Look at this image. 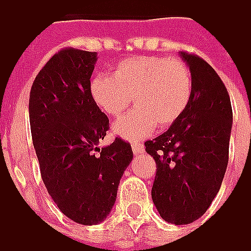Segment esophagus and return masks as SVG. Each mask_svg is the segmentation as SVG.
Instances as JSON below:
<instances>
[{
	"instance_id": "34e87169",
	"label": "esophagus",
	"mask_w": 251,
	"mask_h": 251,
	"mask_svg": "<svg viewBox=\"0 0 251 251\" xmlns=\"http://www.w3.org/2000/svg\"><path fill=\"white\" fill-rule=\"evenodd\" d=\"M131 148H132V153H134L135 156H138L139 153L144 152V146L141 145L139 142H132V144H131Z\"/></svg>"
}]
</instances>
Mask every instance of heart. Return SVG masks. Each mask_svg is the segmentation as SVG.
<instances>
[{"label":"heart","instance_id":"1","mask_svg":"<svg viewBox=\"0 0 251 251\" xmlns=\"http://www.w3.org/2000/svg\"><path fill=\"white\" fill-rule=\"evenodd\" d=\"M192 90L188 65L163 56L124 59L112 77L95 75L90 87L92 100L109 117L122 116L134 98L137 109L113 126V134L129 141L169 128L186 110Z\"/></svg>","mask_w":251,"mask_h":251}]
</instances>
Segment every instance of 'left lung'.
I'll list each match as a JSON object with an SVG mask.
<instances>
[{
  "label": "left lung",
  "instance_id": "8db88e82",
  "mask_svg": "<svg viewBox=\"0 0 251 251\" xmlns=\"http://www.w3.org/2000/svg\"><path fill=\"white\" fill-rule=\"evenodd\" d=\"M192 73L191 102L161 135L146 141L156 161L152 200L160 217L185 225L203 216L221 188L228 166L232 106L216 70L198 55L179 52Z\"/></svg>",
  "mask_w": 251,
  "mask_h": 251
}]
</instances>
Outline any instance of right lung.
<instances>
[{
    "mask_svg": "<svg viewBox=\"0 0 251 251\" xmlns=\"http://www.w3.org/2000/svg\"><path fill=\"white\" fill-rule=\"evenodd\" d=\"M97 52L66 48L35 77L28 114L44 185L72 221L97 225L109 216L123 174L132 160L128 142L99 148L109 119L91 98Z\"/></svg>",
    "mask_w": 251,
    "mask_h": 251,
    "instance_id": "1",
    "label": "right lung"
}]
</instances>
